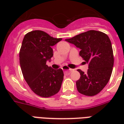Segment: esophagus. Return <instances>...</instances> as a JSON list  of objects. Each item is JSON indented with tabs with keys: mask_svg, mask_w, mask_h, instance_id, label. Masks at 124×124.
<instances>
[{
	"mask_svg": "<svg viewBox=\"0 0 124 124\" xmlns=\"http://www.w3.org/2000/svg\"><path fill=\"white\" fill-rule=\"evenodd\" d=\"M73 70H74L73 69H71V68H70L69 70H66V71H65V73H66V74H70L71 72H72Z\"/></svg>",
	"mask_w": 124,
	"mask_h": 124,
	"instance_id": "34e87169",
	"label": "esophagus"
}]
</instances>
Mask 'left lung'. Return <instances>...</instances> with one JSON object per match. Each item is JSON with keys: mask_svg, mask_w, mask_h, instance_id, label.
I'll use <instances>...</instances> for the list:
<instances>
[{"mask_svg": "<svg viewBox=\"0 0 124 124\" xmlns=\"http://www.w3.org/2000/svg\"><path fill=\"white\" fill-rule=\"evenodd\" d=\"M65 40L80 49V56L89 64L87 73L77 70L80 74L76 83L78 91L88 96L100 93L109 82L114 66L113 49L108 36L92 30Z\"/></svg>", "mask_w": 124, "mask_h": 124, "instance_id": "obj_1", "label": "left lung"}]
</instances>
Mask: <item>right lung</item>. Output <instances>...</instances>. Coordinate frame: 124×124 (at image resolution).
I'll use <instances>...</instances> for the list:
<instances>
[{
  "label": "right lung",
  "mask_w": 124,
  "mask_h": 124,
  "mask_svg": "<svg viewBox=\"0 0 124 124\" xmlns=\"http://www.w3.org/2000/svg\"><path fill=\"white\" fill-rule=\"evenodd\" d=\"M61 40L42 31L29 32L23 38L19 52L21 70L30 88L40 97H51L61 88L62 70H54L46 65V61L53 56L52 46Z\"/></svg>",
  "instance_id": "add662e5"
}]
</instances>
